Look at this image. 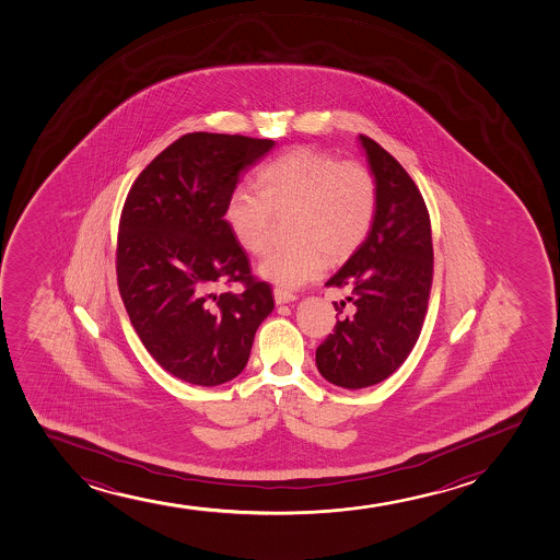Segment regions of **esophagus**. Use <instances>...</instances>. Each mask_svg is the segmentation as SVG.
<instances>
[{
	"instance_id": "1",
	"label": "esophagus",
	"mask_w": 560,
	"mask_h": 560,
	"mask_svg": "<svg viewBox=\"0 0 560 560\" xmlns=\"http://www.w3.org/2000/svg\"><path fill=\"white\" fill-rule=\"evenodd\" d=\"M295 299V293H291V291L283 290V288H275V301H277V304L293 303Z\"/></svg>"
}]
</instances>
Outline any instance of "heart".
<instances>
[{
  "label": "heart",
  "instance_id": "1",
  "mask_svg": "<svg viewBox=\"0 0 560 560\" xmlns=\"http://www.w3.org/2000/svg\"><path fill=\"white\" fill-rule=\"evenodd\" d=\"M257 190L235 187L225 196L222 220L243 250L261 254L275 214L291 212L290 245L272 246L259 275L282 288L322 277L327 261L340 264L366 243L377 217L380 190L372 172L357 161L296 145L264 162Z\"/></svg>",
  "mask_w": 560,
  "mask_h": 560
}]
</instances>
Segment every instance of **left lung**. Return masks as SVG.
Returning a JSON list of instances; mask_svg holds the SVG:
<instances>
[{"mask_svg":"<svg viewBox=\"0 0 560 560\" xmlns=\"http://www.w3.org/2000/svg\"><path fill=\"white\" fill-rule=\"evenodd\" d=\"M372 166L380 206L366 243L325 285L348 290L349 314L315 351L325 380L366 388L390 377L417 343L424 325L433 245L430 212L411 175L393 154L360 135ZM338 314L346 308L335 303Z\"/></svg>","mask_w":560,"mask_h":560,"instance_id":"8db88e82","label":"left lung"}]
</instances>
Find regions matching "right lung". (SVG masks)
I'll return each mask as SVG.
<instances>
[{
	"label": "right lung",
	"mask_w": 560,
	"mask_h": 560,
	"mask_svg": "<svg viewBox=\"0 0 560 560\" xmlns=\"http://www.w3.org/2000/svg\"><path fill=\"white\" fill-rule=\"evenodd\" d=\"M272 140L190 132L167 145L127 194L117 232V288L130 323L159 364L192 385L243 372L257 327L275 308L222 220L238 174ZM243 282V294H217Z\"/></svg>",
	"instance_id": "right-lung-1"
}]
</instances>
